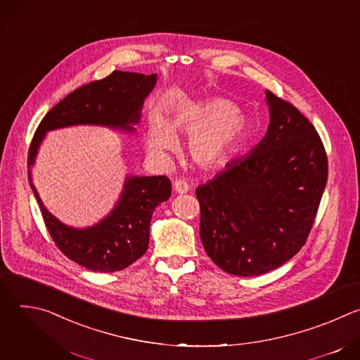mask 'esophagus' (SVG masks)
<instances>
[{
    "mask_svg": "<svg viewBox=\"0 0 360 360\" xmlns=\"http://www.w3.org/2000/svg\"><path fill=\"white\" fill-rule=\"evenodd\" d=\"M174 191L175 193H186L189 191V185L182 179H176L174 182Z\"/></svg>",
    "mask_w": 360,
    "mask_h": 360,
    "instance_id": "obj_1",
    "label": "esophagus"
}]
</instances>
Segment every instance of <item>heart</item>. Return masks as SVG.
Listing matches in <instances>:
<instances>
[{"mask_svg": "<svg viewBox=\"0 0 360 360\" xmlns=\"http://www.w3.org/2000/svg\"><path fill=\"white\" fill-rule=\"evenodd\" d=\"M174 129L189 134L188 152L192 161L210 168L225 162L242 143L248 120L232 101L225 98L189 102L171 115L169 124L161 112H153L148 135L150 152L161 153L174 146Z\"/></svg>", "mask_w": 360, "mask_h": 360, "instance_id": "heart-1", "label": "heart"}]
</instances>
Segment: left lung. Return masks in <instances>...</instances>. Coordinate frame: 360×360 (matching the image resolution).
Returning a JSON list of instances; mask_svg holds the SVG:
<instances>
[{
	"mask_svg": "<svg viewBox=\"0 0 360 360\" xmlns=\"http://www.w3.org/2000/svg\"><path fill=\"white\" fill-rule=\"evenodd\" d=\"M269 125L261 142L196 188L199 236L225 272L256 276L292 259L312 229L328 181L315 127L265 91Z\"/></svg>",
	"mask_w": 360,
	"mask_h": 360,
	"instance_id": "1",
	"label": "left lung"
}]
</instances>
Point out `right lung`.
<instances>
[{
	"instance_id": "add662e5",
	"label": "right lung",
	"mask_w": 360,
	"mask_h": 360,
	"mask_svg": "<svg viewBox=\"0 0 360 360\" xmlns=\"http://www.w3.org/2000/svg\"><path fill=\"white\" fill-rule=\"evenodd\" d=\"M157 84V74L114 71L89 82L48 111L39 122L28 150V181L45 222L60 250L78 265L94 272L128 268L146 252L153 211L171 196L167 176H127L120 200L108 217L84 229L68 226L49 214L32 184L31 167L48 131L72 125H102L134 132L145 98Z\"/></svg>"
}]
</instances>
